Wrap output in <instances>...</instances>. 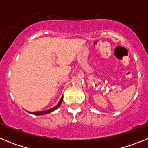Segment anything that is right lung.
<instances>
[{
	"instance_id": "obj_1",
	"label": "right lung",
	"mask_w": 148,
	"mask_h": 148,
	"mask_svg": "<svg viewBox=\"0 0 148 148\" xmlns=\"http://www.w3.org/2000/svg\"><path fill=\"white\" fill-rule=\"evenodd\" d=\"M62 101H63V95L62 97H61V100L59 101V102L58 103V104L56 106H55L54 108H50V109L49 110H43V111H37V112H32V113H31V112H29V111H27L28 113H32V114H34V115H37V116H43V115H46V114H48V113H52V112H53V111L56 110V109H58V108L60 107V105H61V104L62 103Z\"/></svg>"
}]
</instances>
